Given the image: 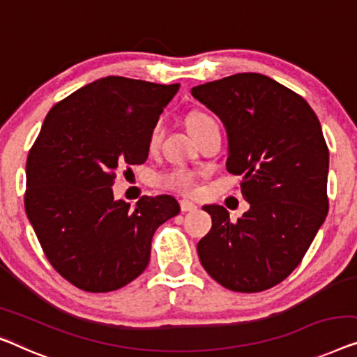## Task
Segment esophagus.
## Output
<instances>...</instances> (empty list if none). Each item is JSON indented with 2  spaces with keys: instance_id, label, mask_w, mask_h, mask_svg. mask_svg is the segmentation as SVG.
Returning a JSON list of instances; mask_svg holds the SVG:
<instances>
[{
  "instance_id": "esophagus-1",
  "label": "esophagus",
  "mask_w": 357,
  "mask_h": 357,
  "mask_svg": "<svg viewBox=\"0 0 357 357\" xmlns=\"http://www.w3.org/2000/svg\"><path fill=\"white\" fill-rule=\"evenodd\" d=\"M180 209H182V213H193V211L198 209V206L190 199H182L180 201Z\"/></svg>"
}]
</instances>
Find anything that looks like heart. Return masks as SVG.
<instances>
[{"label": "heart", "mask_w": 357, "mask_h": 357, "mask_svg": "<svg viewBox=\"0 0 357 357\" xmlns=\"http://www.w3.org/2000/svg\"><path fill=\"white\" fill-rule=\"evenodd\" d=\"M188 127L191 133L201 132L208 127H219L215 119L208 114V112H193L188 119ZM162 137V123L158 122L156 126L153 127L151 135H149V146L154 148L158 146L159 140ZM196 172L190 169H183V167H177L169 170V172L159 175L158 177V183L164 188L169 190H177L182 191V193H191L196 187Z\"/></svg>", "instance_id": "obj_1"}]
</instances>
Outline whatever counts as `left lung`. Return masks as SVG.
Wrapping results in <instances>:
<instances>
[{"label": "left lung", "mask_w": 357, "mask_h": 357, "mask_svg": "<svg viewBox=\"0 0 357 357\" xmlns=\"http://www.w3.org/2000/svg\"><path fill=\"white\" fill-rule=\"evenodd\" d=\"M191 95L224 123L227 170L241 175L250 203L236 222L224 206H203L213 227L199 261L231 291H264L298 267L328 213L322 127L301 96L262 74L208 82Z\"/></svg>", "instance_id": "left-lung-1"}]
</instances>
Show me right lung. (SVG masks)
Wrapping results in <instances>:
<instances>
[{
  "instance_id": "right-lung-1",
  "label": "right lung",
  "mask_w": 357,
  "mask_h": 357,
  "mask_svg": "<svg viewBox=\"0 0 357 357\" xmlns=\"http://www.w3.org/2000/svg\"><path fill=\"white\" fill-rule=\"evenodd\" d=\"M180 85L105 77L51 107L27 158L25 213L46 257L85 291L126 287L146 268L174 196L114 199L116 172L148 159L149 135Z\"/></svg>"
}]
</instances>
